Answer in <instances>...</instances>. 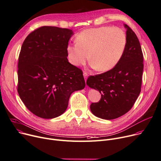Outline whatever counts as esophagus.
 <instances>
[{
    "mask_svg": "<svg viewBox=\"0 0 161 161\" xmlns=\"http://www.w3.org/2000/svg\"><path fill=\"white\" fill-rule=\"evenodd\" d=\"M83 75H84V77L85 81H86V80H87V79H88V73H86V72H84V73H83Z\"/></svg>",
    "mask_w": 161,
    "mask_h": 161,
    "instance_id": "34e87169",
    "label": "esophagus"
}]
</instances>
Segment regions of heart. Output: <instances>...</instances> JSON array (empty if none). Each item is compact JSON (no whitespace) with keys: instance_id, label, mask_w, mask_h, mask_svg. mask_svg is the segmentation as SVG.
Wrapping results in <instances>:
<instances>
[{"instance_id":"heart-1","label":"heart","mask_w":161,"mask_h":161,"mask_svg":"<svg viewBox=\"0 0 161 161\" xmlns=\"http://www.w3.org/2000/svg\"><path fill=\"white\" fill-rule=\"evenodd\" d=\"M76 42L66 48L70 64L80 66L90 57L91 67L106 71L114 68L122 58L126 35L119 28L102 26L83 30L77 35Z\"/></svg>"}]
</instances>
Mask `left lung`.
<instances>
[{
  "instance_id": "1",
  "label": "left lung",
  "mask_w": 161,
  "mask_h": 161,
  "mask_svg": "<svg viewBox=\"0 0 161 161\" xmlns=\"http://www.w3.org/2000/svg\"><path fill=\"white\" fill-rule=\"evenodd\" d=\"M126 46L119 63L112 69L86 81L90 88L101 93L98 103H92V114L106 120L117 119L132 108L141 92L143 55L137 35L126 24Z\"/></svg>"
}]
</instances>
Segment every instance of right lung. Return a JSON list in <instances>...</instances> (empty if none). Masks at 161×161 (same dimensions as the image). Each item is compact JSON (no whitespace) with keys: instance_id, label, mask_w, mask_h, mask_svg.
<instances>
[{"instance_id":"1","label":"right lung","mask_w":161,"mask_h":161,"mask_svg":"<svg viewBox=\"0 0 161 161\" xmlns=\"http://www.w3.org/2000/svg\"><path fill=\"white\" fill-rule=\"evenodd\" d=\"M71 30L42 26L24 40L18 63L20 99L36 116L53 119L64 113L71 94L85 87L82 71L71 64L66 48Z\"/></svg>"}]
</instances>
